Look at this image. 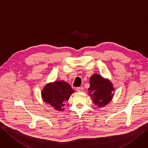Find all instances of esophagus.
I'll list each match as a JSON object with an SVG mask.
<instances>
[{
    "label": "esophagus",
    "mask_w": 148,
    "mask_h": 148,
    "mask_svg": "<svg viewBox=\"0 0 148 148\" xmlns=\"http://www.w3.org/2000/svg\"><path fill=\"white\" fill-rule=\"evenodd\" d=\"M76 90H77L78 92H82L84 91V88L82 86L77 87V88H76Z\"/></svg>",
    "instance_id": "esophagus-1"
}]
</instances>
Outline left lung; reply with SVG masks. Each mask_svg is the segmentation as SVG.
Returning <instances> with one entry per match:
<instances>
[{"mask_svg": "<svg viewBox=\"0 0 148 148\" xmlns=\"http://www.w3.org/2000/svg\"><path fill=\"white\" fill-rule=\"evenodd\" d=\"M90 80L89 95L93 100L94 103L99 107L106 106L113 97L114 88L112 84L109 80L97 74L92 75Z\"/></svg>", "mask_w": 148, "mask_h": 148, "instance_id": "left-lung-1", "label": "left lung"}]
</instances>
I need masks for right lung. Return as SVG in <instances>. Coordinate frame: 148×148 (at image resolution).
<instances>
[{
	"label": "right lung",
	"mask_w": 148,
	"mask_h": 148,
	"mask_svg": "<svg viewBox=\"0 0 148 148\" xmlns=\"http://www.w3.org/2000/svg\"><path fill=\"white\" fill-rule=\"evenodd\" d=\"M74 90L64 81H56L47 84L41 92L43 101L57 111H63L64 102Z\"/></svg>",
	"instance_id": "right-lung-1"
}]
</instances>
